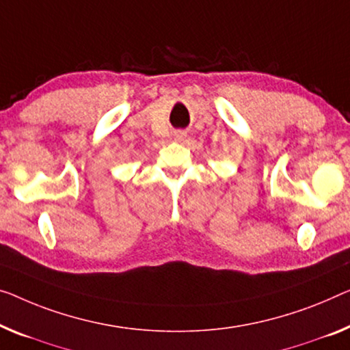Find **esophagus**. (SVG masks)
I'll use <instances>...</instances> for the list:
<instances>
[{"label": "esophagus", "mask_w": 350, "mask_h": 350, "mask_svg": "<svg viewBox=\"0 0 350 350\" xmlns=\"http://www.w3.org/2000/svg\"><path fill=\"white\" fill-rule=\"evenodd\" d=\"M185 138V133L184 132H174V139L176 142H182V139Z\"/></svg>", "instance_id": "obj_1"}]
</instances>
